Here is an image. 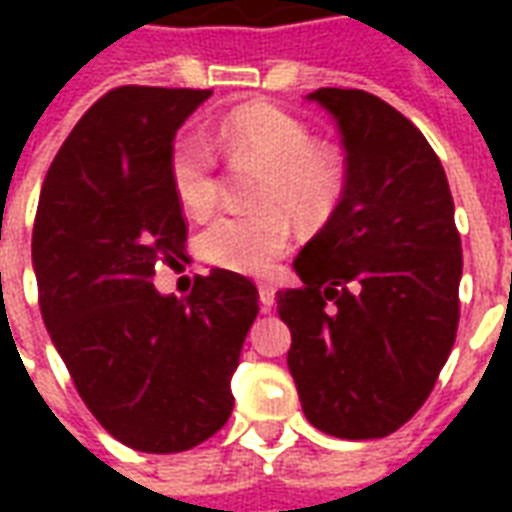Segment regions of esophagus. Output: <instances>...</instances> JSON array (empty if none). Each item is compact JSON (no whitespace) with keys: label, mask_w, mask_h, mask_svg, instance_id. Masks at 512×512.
Instances as JSON below:
<instances>
[{"label":"esophagus","mask_w":512,"mask_h":512,"mask_svg":"<svg viewBox=\"0 0 512 512\" xmlns=\"http://www.w3.org/2000/svg\"><path fill=\"white\" fill-rule=\"evenodd\" d=\"M257 290H260V304H263V310H271V307H274V296H277L274 285L260 282V285H257Z\"/></svg>","instance_id":"obj_1"}]
</instances>
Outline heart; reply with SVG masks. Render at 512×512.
<instances>
[{
  "mask_svg": "<svg viewBox=\"0 0 512 512\" xmlns=\"http://www.w3.org/2000/svg\"><path fill=\"white\" fill-rule=\"evenodd\" d=\"M216 142L235 164H257L255 211L219 213L205 224L197 249L208 263L266 274L290 246V219L321 224L343 194L337 158L315 147L304 123L277 106H241L216 128ZM169 183L189 213H205L216 202V156L197 134H180L169 147Z\"/></svg>",
  "mask_w": 512,
  "mask_h": 512,
  "instance_id": "obj_1",
  "label": "heart"
}]
</instances>
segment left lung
Wrapping results in <instances>:
<instances>
[{"instance_id": "1", "label": "left lung", "mask_w": 512, "mask_h": 512, "mask_svg": "<svg viewBox=\"0 0 512 512\" xmlns=\"http://www.w3.org/2000/svg\"><path fill=\"white\" fill-rule=\"evenodd\" d=\"M345 150L343 197L277 293L304 417L384 439L428 400L458 332L463 255L447 175L419 128L365 93L321 87Z\"/></svg>"}]
</instances>
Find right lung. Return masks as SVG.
<instances>
[{
	"label": "right lung",
	"mask_w": 512,
	"mask_h": 512,
	"mask_svg": "<svg viewBox=\"0 0 512 512\" xmlns=\"http://www.w3.org/2000/svg\"><path fill=\"white\" fill-rule=\"evenodd\" d=\"M211 90L117 87L54 156L32 230L43 323L79 395L117 441L183 452L233 414V378L255 323L252 279L213 268L189 299L153 288L186 257L169 147Z\"/></svg>",
	"instance_id": "obj_1"
}]
</instances>
